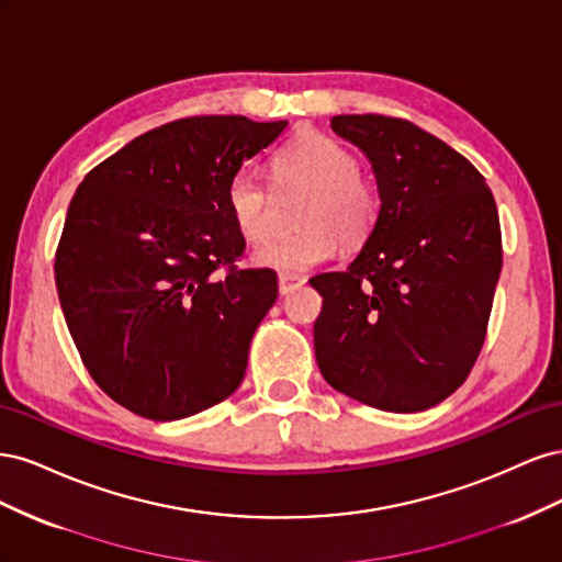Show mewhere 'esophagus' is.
<instances>
[{
  "instance_id": "esophagus-1",
  "label": "esophagus",
  "mask_w": 562,
  "mask_h": 562,
  "mask_svg": "<svg viewBox=\"0 0 562 562\" xmlns=\"http://www.w3.org/2000/svg\"><path fill=\"white\" fill-rule=\"evenodd\" d=\"M302 283H304V279L297 274H279V293L288 295L291 291H295V288H300Z\"/></svg>"
}]
</instances>
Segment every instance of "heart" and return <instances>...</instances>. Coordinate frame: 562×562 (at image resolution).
I'll return each mask as SVG.
<instances>
[{"label":"heart","mask_w":562,"mask_h":562,"mask_svg":"<svg viewBox=\"0 0 562 562\" xmlns=\"http://www.w3.org/2000/svg\"><path fill=\"white\" fill-rule=\"evenodd\" d=\"M274 171L283 184L307 192V199L295 215V225L302 229L260 248L255 252L258 265L297 274L328 262L337 252V239L345 248L368 241L380 217V192L359 171V159L349 147L330 135L307 131L279 151ZM227 209L248 241H267L274 232L271 196L250 171L232 176Z\"/></svg>","instance_id":"1"}]
</instances>
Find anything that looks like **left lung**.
<instances>
[{
  "label": "left lung",
  "instance_id": "obj_1",
  "mask_svg": "<svg viewBox=\"0 0 562 562\" xmlns=\"http://www.w3.org/2000/svg\"><path fill=\"white\" fill-rule=\"evenodd\" d=\"M330 128L372 164L380 217L345 271L310 283L321 375L389 413H419L464 384L502 271L497 203L475 166L396 116L337 114Z\"/></svg>",
  "mask_w": 562,
  "mask_h": 562
}]
</instances>
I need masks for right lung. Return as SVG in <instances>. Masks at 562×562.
Returning <instances> with one entry per match:
<instances>
[{
    "instance_id": "add662e5",
    "label": "right lung",
    "mask_w": 562,
    "mask_h": 562,
    "mask_svg": "<svg viewBox=\"0 0 562 562\" xmlns=\"http://www.w3.org/2000/svg\"><path fill=\"white\" fill-rule=\"evenodd\" d=\"M288 122L187 116L83 178L56 250V285L83 366L126 411L171 422L239 389L274 269H239L227 184Z\"/></svg>"
}]
</instances>
